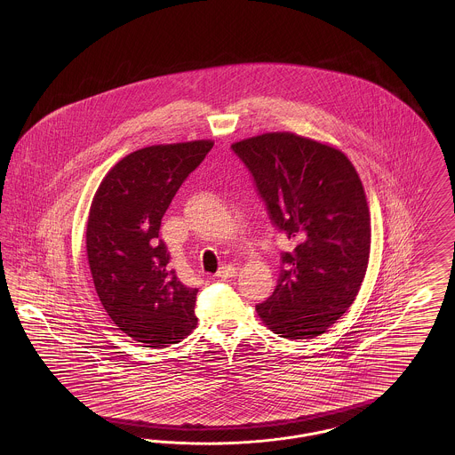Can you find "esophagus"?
<instances>
[{
    "mask_svg": "<svg viewBox=\"0 0 455 455\" xmlns=\"http://www.w3.org/2000/svg\"><path fill=\"white\" fill-rule=\"evenodd\" d=\"M237 275V269L232 266V264H225L218 269L217 276L221 280H228V278H234Z\"/></svg>",
    "mask_w": 455,
    "mask_h": 455,
    "instance_id": "obj_1",
    "label": "esophagus"
}]
</instances>
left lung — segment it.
Returning a JSON list of instances; mask_svg holds the SVG:
<instances>
[{"label": "left lung", "instance_id": "left-lung-1", "mask_svg": "<svg viewBox=\"0 0 455 455\" xmlns=\"http://www.w3.org/2000/svg\"><path fill=\"white\" fill-rule=\"evenodd\" d=\"M232 148L295 245L283 254L278 284L256 305L258 315L286 339L321 336L355 302L367 273L371 228L360 175L341 150L288 131Z\"/></svg>", "mask_w": 455, "mask_h": 455}]
</instances>
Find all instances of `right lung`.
Masks as SVG:
<instances>
[{
	"label": "right lung",
	"mask_w": 455,
	"mask_h": 455,
	"mask_svg": "<svg viewBox=\"0 0 455 455\" xmlns=\"http://www.w3.org/2000/svg\"><path fill=\"white\" fill-rule=\"evenodd\" d=\"M212 148V140H196L136 150L106 173L92 199L85 240L97 295L112 323L147 347L180 343L197 324V290L171 269L158 230Z\"/></svg>",
	"instance_id": "right-lung-1"
}]
</instances>
